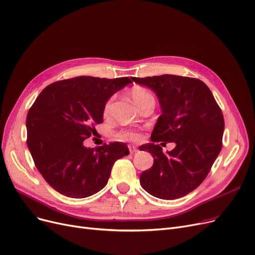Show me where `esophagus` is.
I'll return each instance as SVG.
<instances>
[{"mask_svg": "<svg viewBox=\"0 0 255 255\" xmlns=\"http://www.w3.org/2000/svg\"><path fill=\"white\" fill-rule=\"evenodd\" d=\"M128 149H129V152L130 153H134V152H136L137 151V149H136V147H134V146H128Z\"/></svg>", "mask_w": 255, "mask_h": 255, "instance_id": "esophagus-1", "label": "esophagus"}]
</instances>
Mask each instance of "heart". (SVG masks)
<instances>
[{"label": "heart", "instance_id": "b5f03b06", "mask_svg": "<svg viewBox=\"0 0 255 255\" xmlns=\"http://www.w3.org/2000/svg\"><path fill=\"white\" fill-rule=\"evenodd\" d=\"M132 100L133 102L139 107L143 102H146L149 99H153L152 95L146 91L145 88L141 87H135L133 90L131 91L130 93ZM112 103H113V99H109V100L105 103L104 105V114H108L110 107H112ZM117 137L120 139L123 140H127V141H133L136 142L138 140H140L141 138V133L140 131L136 130V129H123L121 130L119 133L117 134Z\"/></svg>", "mask_w": 255, "mask_h": 255}]
</instances>
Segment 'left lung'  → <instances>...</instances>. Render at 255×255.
Returning <instances> with one entry per match:
<instances>
[{
	"instance_id": "8db88e82",
	"label": "left lung",
	"mask_w": 255,
	"mask_h": 255,
	"mask_svg": "<svg viewBox=\"0 0 255 255\" xmlns=\"http://www.w3.org/2000/svg\"><path fill=\"white\" fill-rule=\"evenodd\" d=\"M131 79L151 88L159 100L162 114L151 134L152 141L176 143L168 154L155 143L139 148L154 158L152 168L140 174V185L164 200L183 197L203 182L222 149V110L199 79L176 75Z\"/></svg>"
}]
</instances>
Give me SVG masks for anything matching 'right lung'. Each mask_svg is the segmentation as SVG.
Here are the masks:
<instances>
[{"label":"right lung","mask_w":255,"mask_h":255,"mask_svg":"<svg viewBox=\"0 0 255 255\" xmlns=\"http://www.w3.org/2000/svg\"><path fill=\"white\" fill-rule=\"evenodd\" d=\"M132 81L79 76L42 90L28 112L27 145L35 167L58 193L85 198L107 184L114 163L129 154L126 143L86 148L83 140L103 123L104 105Z\"/></svg>","instance_id":"right-lung-1"}]
</instances>
